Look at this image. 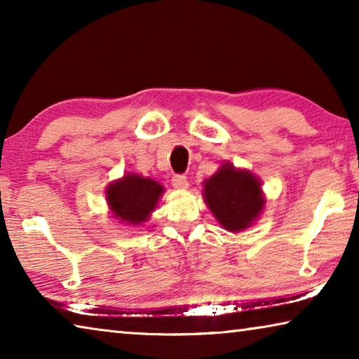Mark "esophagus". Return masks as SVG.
I'll list each match as a JSON object with an SVG mask.
<instances>
[{
  "mask_svg": "<svg viewBox=\"0 0 359 359\" xmlns=\"http://www.w3.org/2000/svg\"><path fill=\"white\" fill-rule=\"evenodd\" d=\"M172 187L177 188V190H187L188 188V180L184 174H177L172 177Z\"/></svg>",
  "mask_w": 359,
  "mask_h": 359,
  "instance_id": "obj_1",
  "label": "esophagus"
}]
</instances>
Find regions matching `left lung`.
<instances>
[{"label":"left lung","instance_id":"left-lung-1","mask_svg":"<svg viewBox=\"0 0 359 359\" xmlns=\"http://www.w3.org/2000/svg\"><path fill=\"white\" fill-rule=\"evenodd\" d=\"M203 198L217 222L229 233H242L263 214L266 198L261 180L248 169L223 163L203 182Z\"/></svg>","mask_w":359,"mask_h":359}]
</instances>
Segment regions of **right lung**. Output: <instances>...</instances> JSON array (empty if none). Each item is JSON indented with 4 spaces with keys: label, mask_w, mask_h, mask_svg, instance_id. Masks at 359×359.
Listing matches in <instances>:
<instances>
[{
    "label": "right lung",
    "mask_w": 359,
    "mask_h": 359,
    "mask_svg": "<svg viewBox=\"0 0 359 359\" xmlns=\"http://www.w3.org/2000/svg\"><path fill=\"white\" fill-rule=\"evenodd\" d=\"M165 187L156 180L136 172H126L123 177L112 180L106 188L109 210L118 223L126 226H142L156 209Z\"/></svg>",
    "instance_id": "1"
}]
</instances>
